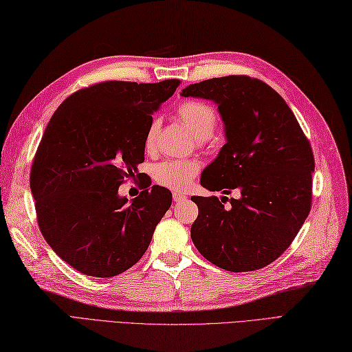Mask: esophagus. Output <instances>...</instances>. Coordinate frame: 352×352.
Returning <instances> with one entry per match:
<instances>
[{"instance_id": "1", "label": "esophagus", "mask_w": 352, "mask_h": 352, "mask_svg": "<svg viewBox=\"0 0 352 352\" xmlns=\"http://www.w3.org/2000/svg\"><path fill=\"white\" fill-rule=\"evenodd\" d=\"M173 200H175V203H181V201L186 200V195L181 194V192H173Z\"/></svg>"}]
</instances>
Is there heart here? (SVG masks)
Returning <instances> with one entry per match:
<instances>
[{"instance_id":"obj_1","label":"heart","mask_w":352,"mask_h":352,"mask_svg":"<svg viewBox=\"0 0 352 352\" xmlns=\"http://www.w3.org/2000/svg\"><path fill=\"white\" fill-rule=\"evenodd\" d=\"M179 116L184 124L190 128L191 134L199 140L209 139L218 124L217 110L201 101H185L179 106ZM158 131V119H153L149 124L146 135H144V148L151 149L155 143ZM200 171V164L197 161L185 160H167L160 162L153 168V179L161 186L173 191H185L190 188Z\"/></svg>"}]
</instances>
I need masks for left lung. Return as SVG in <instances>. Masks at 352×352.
I'll use <instances>...</instances> for the list:
<instances>
[{"label": "left lung", "instance_id": "obj_1", "mask_svg": "<svg viewBox=\"0 0 352 352\" xmlns=\"http://www.w3.org/2000/svg\"><path fill=\"white\" fill-rule=\"evenodd\" d=\"M213 100L227 143L200 184L228 197H200L191 237L199 252L228 272L265 267L284 254L311 212L312 146L293 111L267 83L250 76L213 77L182 89Z\"/></svg>", "mask_w": 352, "mask_h": 352}]
</instances>
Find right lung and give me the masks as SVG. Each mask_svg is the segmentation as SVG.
<instances>
[{
  "label": "right lung",
  "mask_w": 352,
  "mask_h": 352,
  "mask_svg": "<svg viewBox=\"0 0 352 352\" xmlns=\"http://www.w3.org/2000/svg\"><path fill=\"white\" fill-rule=\"evenodd\" d=\"M179 85L100 82L67 97L47 124L30 175L38 228L83 275L110 278L130 269L168 210L171 192L148 179L131 203L118 190L144 161L153 111Z\"/></svg>",
  "instance_id": "1"
}]
</instances>
